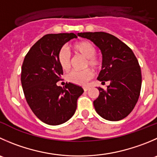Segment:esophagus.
<instances>
[{
    "mask_svg": "<svg viewBox=\"0 0 157 157\" xmlns=\"http://www.w3.org/2000/svg\"><path fill=\"white\" fill-rule=\"evenodd\" d=\"M89 89H90V88L88 87V86H86V87H83V90H84V91H87Z\"/></svg>",
    "mask_w": 157,
    "mask_h": 157,
    "instance_id": "obj_1",
    "label": "esophagus"
}]
</instances>
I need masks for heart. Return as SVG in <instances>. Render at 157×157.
Listing matches in <instances>:
<instances>
[{
  "mask_svg": "<svg viewBox=\"0 0 157 157\" xmlns=\"http://www.w3.org/2000/svg\"><path fill=\"white\" fill-rule=\"evenodd\" d=\"M77 54L86 58L85 67H91L94 69H99L102 65V60L98 56L96 55L95 46L91 42L82 40L77 42L72 46ZM58 62L60 67L64 71L70 69L71 64V55L66 48H63L58 53ZM94 77V72L90 69L82 71H71L67 76V80L71 83L77 85H86L88 81Z\"/></svg>",
  "mask_w": 157,
  "mask_h": 157,
  "instance_id": "1",
  "label": "heart"
}]
</instances>
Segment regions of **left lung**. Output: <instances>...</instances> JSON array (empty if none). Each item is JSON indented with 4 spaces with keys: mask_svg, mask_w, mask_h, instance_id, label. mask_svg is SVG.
I'll use <instances>...</instances> for the list:
<instances>
[{
    "mask_svg": "<svg viewBox=\"0 0 157 157\" xmlns=\"http://www.w3.org/2000/svg\"><path fill=\"white\" fill-rule=\"evenodd\" d=\"M91 40L103 56L97 80L109 81L106 90L98 87L99 97L94 101L97 113L103 119L118 121L131 113L140 94L142 76L139 63L132 50L115 36L105 32L78 33Z\"/></svg>",
    "mask_w": 157,
    "mask_h": 157,
    "instance_id": "obj_1",
    "label": "left lung"
}]
</instances>
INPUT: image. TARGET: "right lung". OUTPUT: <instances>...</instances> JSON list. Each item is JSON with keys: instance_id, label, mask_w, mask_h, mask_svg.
<instances>
[{"instance_id": "obj_1", "label": "right lung", "mask_w": 157, "mask_h": 157, "mask_svg": "<svg viewBox=\"0 0 157 157\" xmlns=\"http://www.w3.org/2000/svg\"><path fill=\"white\" fill-rule=\"evenodd\" d=\"M74 33H50L33 45L23 62L21 84L26 100L38 119L48 125H60L69 121L77 109L81 86L67 83L64 87L57 83L63 74L58 53L71 39Z\"/></svg>"}]
</instances>
